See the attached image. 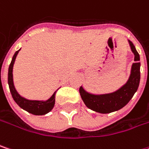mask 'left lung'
Instances as JSON below:
<instances>
[{
  "label": "left lung",
  "mask_w": 149,
  "mask_h": 149,
  "mask_svg": "<svg viewBox=\"0 0 149 149\" xmlns=\"http://www.w3.org/2000/svg\"><path fill=\"white\" fill-rule=\"evenodd\" d=\"M132 52L134 54V61L131 67L130 76L127 83L114 92L108 93H93L80 87L79 93L83 103L88 109L100 114H109L126 106L136 92L140 83V56L134 45L128 40Z\"/></svg>",
  "instance_id": "8db88e82"
}]
</instances>
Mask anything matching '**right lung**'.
Masks as SVG:
<instances>
[{"label":"right lung","mask_w":149,"mask_h":149,"mask_svg":"<svg viewBox=\"0 0 149 149\" xmlns=\"http://www.w3.org/2000/svg\"><path fill=\"white\" fill-rule=\"evenodd\" d=\"M18 49L15 52L14 56H13L11 64L8 68V85L10 88V92L12 93V96L13 98L14 101L18 104L19 107H21L22 109L28 111L29 113L35 115V116H43L51 111L54 108L55 101H56V91H55L54 93L46 100H28L22 95H20L18 92L17 91L13 83V66L15 63V60L17 58V56L18 52L20 51Z\"/></svg>","instance_id":"1"}]
</instances>
